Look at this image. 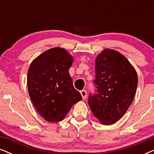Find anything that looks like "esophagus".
Here are the masks:
<instances>
[{"mask_svg":"<svg viewBox=\"0 0 154 154\" xmlns=\"http://www.w3.org/2000/svg\"><path fill=\"white\" fill-rule=\"evenodd\" d=\"M80 93H81L82 97L83 100H85V99L87 98V91L84 90V89H83V90L80 91Z\"/></svg>","mask_w":154,"mask_h":154,"instance_id":"34e87169","label":"esophagus"}]
</instances>
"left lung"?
<instances>
[{
    "label": "left lung",
    "mask_w": 154,
    "mask_h": 154,
    "mask_svg": "<svg viewBox=\"0 0 154 154\" xmlns=\"http://www.w3.org/2000/svg\"><path fill=\"white\" fill-rule=\"evenodd\" d=\"M93 81L95 93H89L88 104L96 118L105 125L119 120L133 102L137 88L135 69L116 50L106 49L98 55Z\"/></svg>",
    "instance_id": "8db88e82"
}]
</instances>
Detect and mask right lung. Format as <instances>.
Segmentation results:
<instances>
[{
	"label": "right lung",
	"mask_w": 154,
	"mask_h": 154,
	"mask_svg": "<svg viewBox=\"0 0 154 154\" xmlns=\"http://www.w3.org/2000/svg\"><path fill=\"white\" fill-rule=\"evenodd\" d=\"M72 62V57L65 49L54 48L38 56L29 67L28 88L31 101L48 122L62 121L82 100L69 74Z\"/></svg>",
	"instance_id": "right-lung-1"
}]
</instances>
